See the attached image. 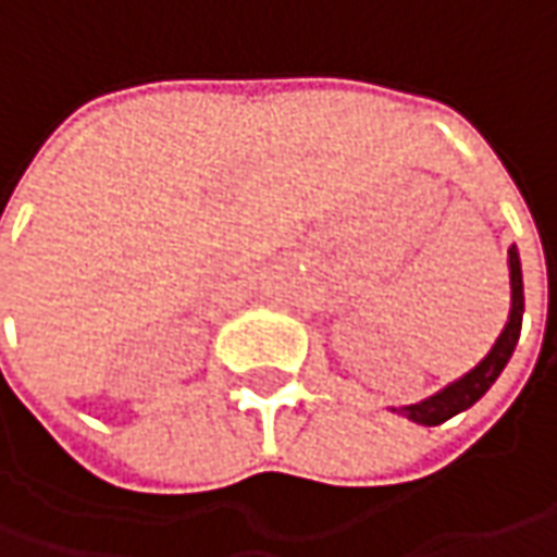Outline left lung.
Listing matches in <instances>:
<instances>
[{
  "label": "left lung",
  "instance_id": "1",
  "mask_svg": "<svg viewBox=\"0 0 557 557\" xmlns=\"http://www.w3.org/2000/svg\"><path fill=\"white\" fill-rule=\"evenodd\" d=\"M508 275H511V312H508V322H505L503 334L496 337L493 350L483 356L481 362L471 369L468 374H461L459 381L446 384L443 391L434 396L412 403V406H399L394 412L406 416L416 424H443L446 418L459 416L465 409H471L478 399H481L496 377L503 374L508 366V359L518 347V337H521V322H524V278H521V257H518V247H508Z\"/></svg>",
  "mask_w": 557,
  "mask_h": 557
}]
</instances>
